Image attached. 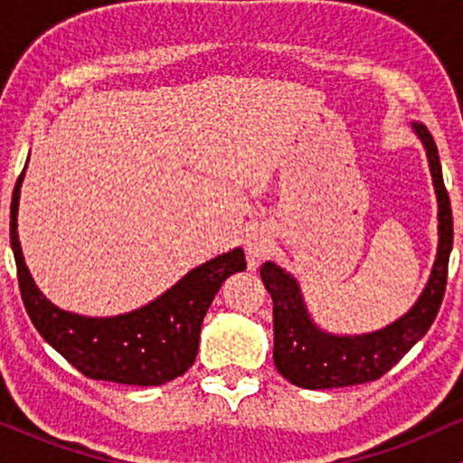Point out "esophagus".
<instances>
[{"label":"esophagus","mask_w":463,"mask_h":463,"mask_svg":"<svg viewBox=\"0 0 463 463\" xmlns=\"http://www.w3.org/2000/svg\"><path fill=\"white\" fill-rule=\"evenodd\" d=\"M272 252V239L265 231H259L254 228L252 232H248L246 237V254H248V261H261V259L268 257Z\"/></svg>","instance_id":"1"}]
</instances>
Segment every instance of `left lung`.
<instances>
[{
  "instance_id": "left-lung-1",
  "label": "left lung",
  "mask_w": 463,
  "mask_h": 463,
  "mask_svg": "<svg viewBox=\"0 0 463 463\" xmlns=\"http://www.w3.org/2000/svg\"><path fill=\"white\" fill-rule=\"evenodd\" d=\"M411 128L427 150L438 195V257L429 283L416 305L385 328L364 335H333L311 320L294 276L276 263L265 261L261 279L274 302V365L289 383L305 390H331L381 379L427 335L438 316L453 250V211L431 132L416 121Z\"/></svg>"
}]
</instances>
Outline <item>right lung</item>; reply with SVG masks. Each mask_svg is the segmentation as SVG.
<instances>
[{
	"label": "right lung",
	"mask_w": 463,
	"mask_h": 463,
	"mask_svg": "<svg viewBox=\"0 0 463 463\" xmlns=\"http://www.w3.org/2000/svg\"><path fill=\"white\" fill-rule=\"evenodd\" d=\"M28 165V163H25ZM25 167L10 202L13 246L21 298L41 337L69 364L95 381L124 385H163L184 374L198 354L200 328L215 294L231 274L246 269L243 250L220 254L191 269L150 305L113 317H87L58 309L41 294L24 261L17 211Z\"/></svg>",
	"instance_id": "right-lung-1"
}]
</instances>
